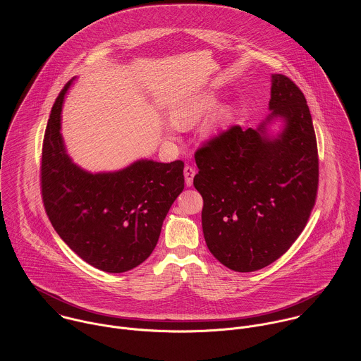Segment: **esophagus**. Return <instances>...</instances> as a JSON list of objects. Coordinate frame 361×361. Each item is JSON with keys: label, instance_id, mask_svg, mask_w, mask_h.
<instances>
[{"label": "esophagus", "instance_id": "obj_1", "mask_svg": "<svg viewBox=\"0 0 361 361\" xmlns=\"http://www.w3.org/2000/svg\"><path fill=\"white\" fill-rule=\"evenodd\" d=\"M185 180H186V186L190 188L193 185V178L196 175V169L193 166H185Z\"/></svg>", "mask_w": 361, "mask_h": 361}]
</instances>
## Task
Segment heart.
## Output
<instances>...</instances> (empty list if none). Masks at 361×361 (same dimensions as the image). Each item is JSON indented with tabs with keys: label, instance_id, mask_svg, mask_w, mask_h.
Instances as JSON below:
<instances>
[{
	"label": "heart",
	"instance_id": "1",
	"mask_svg": "<svg viewBox=\"0 0 361 361\" xmlns=\"http://www.w3.org/2000/svg\"><path fill=\"white\" fill-rule=\"evenodd\" d=\"M218 104V94L214 90H200L188 94L182 100L176 102L169 108V121L165 126L168 136H175V130L186 129L193 126L199 119H202L215 105ZM238 114V106L235 104L221 106L203 126V133L211 136L225 125H228L233 116Z\"/></svg>",
	"mask_w": 361,
	"mask_h": 361
}]
</instances>
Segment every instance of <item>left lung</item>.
Wrapping results in <instances>:
<instances>
[{
	"instance_id": "obj_1",
	"label": "left lung",
	"mask_w": 361,
	"mask_h": 361,
	"mask_svg": "<svg viewBox=\"0 0 361 361\" xmlns=\"http://www.w3.org/2000/svg\"><path fill=\"white\" fill-rule=\"evenodd\" d=\"M269 114L256 129L232 126L196 152L207 247L236 272L257 271L299 238L318 189L317 140L302 90L271 76ZM282 121L281 130L267 126Z\"/></svg>"
}]
</instances>
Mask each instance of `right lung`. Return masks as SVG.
<instances>
[{"label": "right lung", "mask_w": 361, "mask_h": 361, "mask_svg": "<svg viewBox=\"0 0 361 361\" xmlns=\"http://www.w3.org/2000/svg\"><path fill=\"white\" fill-rule=\"evenodd\" d=\"M59 93L47 123L42 157V196L59 238L105 272L129 271L153 253L162 222L185 188L182 161L137 159L123 169L92 173L66 153Z\"/></svg>", "instance_id": "right-lung-1"}]
</instances>
